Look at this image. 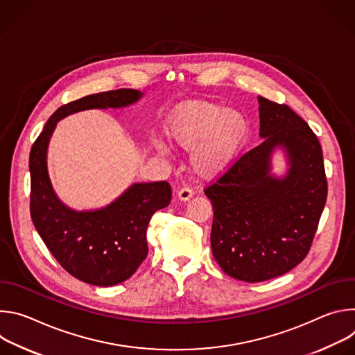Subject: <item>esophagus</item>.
Instances as JSON below:
<instances>
[{"instance_id":"34e87169","label":"esophagus","mask_w":355,"mask_h":355,"mask_svg":"<svg viewBox=\"0 0 355 355\" xmlns=\"http://www.w3.org/2000/svg\"><path fill=\"white\" fill-rule=\"evenodd\" d=\"M192 195H193V191H192L191 187H182V188L178 191V198H180L181 200H188V199L192 198Z\"/></svg>"}]
</instances>
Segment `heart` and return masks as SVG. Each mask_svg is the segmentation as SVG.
Here are the masks:
<instances>
[{
    "instance_id": "1",
    "label": "heart",
    "mask_w": 355,
    "mask_h": 355,
    "mask_svg": "<svg viewBox=\"0 0 355 355\" xmlns=\"http://www.w3.org/2000/svg\"><path fill=\"white\" fill-rule=\"evenodd\" d=\"M168 141L193 150L192 167L200 177L214 178L225 173L236 160L248 136L245 118L227 107L199 101L180 107L166 125Z\"/></svg>"
}]
</instances>
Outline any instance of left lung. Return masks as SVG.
<instances>
[{
	"mask_svg": "<svg viewBox=\"0 0 355 355\" xmlns=\"http://www.w3.org/2000/svg\"><path fill=\"white\" fill-rule=\"evenodd\" d=\"M259 103L264 140L204 189L214 207V257L244 282L284 275L305 260L327 199L318 136L286 104L263 96ZM275 145L287 148L291 162L284 180L268 174Z\"/></svg>",
	"mask_w": 355,
	"mask_h": 355,
	"instance_id": "1",
	"label": "left lung"
}]
</instances>
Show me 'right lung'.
<instances>
[{
    "label": "right lung",
    "mask_w": 355,
    "mask_h": 355,
    "mask_svg": "<svg viewBox=\"0 0 355 355\" xmlns=\"http://www.w3.org/2000/svg\"><path fill=\"white\" fill-rule=\"evenodd\" d=\"M140 92L130 88L91 94L62 105L46 122L29 155L31 218L56 261L74 278L111 286L130 278L147 256V226L159 209L168 207L167 181L135 184L104 209L74 212L53 192L46 167L47 143L56 123L74 112L119 108L135 103Z\"/></svg>",
    "instance_id": "add662e5"
}]
</instances>
